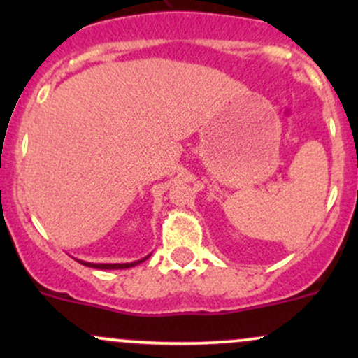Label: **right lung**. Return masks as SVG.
Returning a JSON list of instances; mask_svg holds the SVG:
<instances>
[{"instance_id":"add662e5","label":"right lung","mask_w":358,"mask_h":358,"mask_svg":"<svg viewBox=\"0 0 358 358\" xmlns=\"http://www.w3.org/2000/svg\"><path fill=\"white\" fill-rule=\"evenodd\" d=\"M150 256H146L141 261H134V262H124V264H94V262H85V261H79L80 264L87 266V268H94V269H127V268H133V266L139 264V262L146 261Z\"/></svg>"}]
</instances>
